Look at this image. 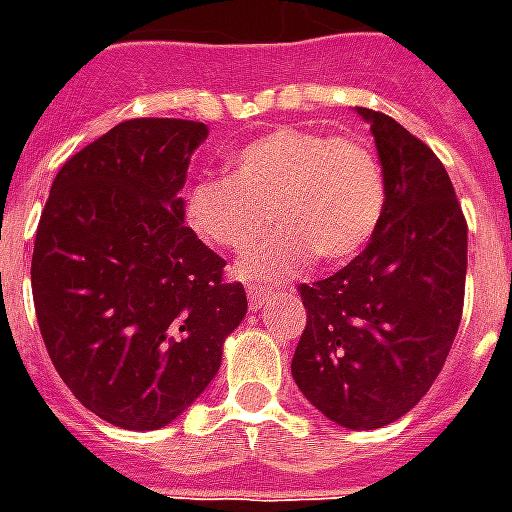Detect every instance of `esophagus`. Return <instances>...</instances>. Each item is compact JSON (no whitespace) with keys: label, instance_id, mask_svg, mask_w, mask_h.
Instances as JSON below:
<instances>
[{"label":"esophagus","instance_id":"esophagus-1","mask_svg":"<svg viewBox=\"0 0 512 512\" xmlns=\"http://www.w3.org/2000/svg\"><path fill=\"white\" fill-rule=\"evenodd\" d=\"M268 296H271L268 288H257L255 285V288L246 290V299H249V307H252V310H260V307L268 301Z\"/></svg>","mask_w":512,"mask_h":512}]
</instances>
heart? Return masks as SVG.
<instances>
[{
	"label": "heart",
	"mask_w": 512,
	"mask_h": 512,
	"mask_svg": "<svg viewBox=\"0 0 512 512\" xmlns=\"http://www.w3.org/2000/svg\"><path fill=\"white\" fill-rule=\"evenodd\" d=\"M386 208L384 169L354 136L315 128H274L233 156L230 175L197 180L186 194V222L202 241L244 252L249 279H277L318 255L343 263L373 238Z\"/></svg>",
	"instance_id": "heart-1"
}]
</instances>
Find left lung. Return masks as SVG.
<instances>
[{
	"mask_svg": "<svg viewBox=\"0 0 512 512\" xmlns=\"http://www.w3.org/2000/svg\"><path fill=\"white\" fill-rule=\"evenodd\" d=\"M356 112L376 136L386 208L370 244L337 274L299 285L307 326L293 381L351 430L417 406L447 362L466 288V219L436 153L384 112Z\"/></svg>",
	"mask_w": 512,
	"mask_h": 512,
	"instance_id": "8db88e82",
	"label": "left lung"
}]
</instances>
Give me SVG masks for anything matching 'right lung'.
I'll use <instances>...</instances> for the list:
<instances>
[{"label":"right lung","mask_w":512,"mask_h":512,"mask_svg":"<svg viewBox=\"0 0 512 512\" xmlns=\"http://www.w3.org/2000/svg\"><path fill=\"white\" fill-rule=\"evenodd\" d=\"M205 123L126 120L51 183L32 252V299L57 373L126 430L169 425L222 365L246 315L241 282L183 224L178 191Z\"/></svg>","instance_id":"obj_1"}]
</instances>
